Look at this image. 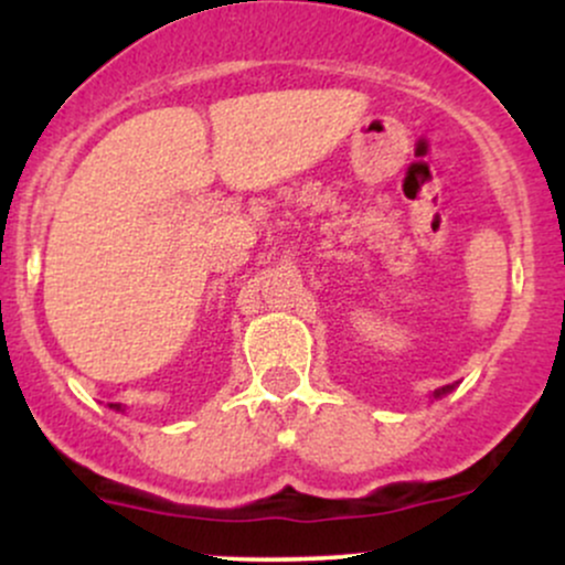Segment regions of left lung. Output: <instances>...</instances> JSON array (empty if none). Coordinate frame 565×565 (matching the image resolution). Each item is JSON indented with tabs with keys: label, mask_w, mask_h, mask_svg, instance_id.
<instances>
[{
	"label": "left lung",
	"mask_w": 565,
	"mask_h": 565,
	"mask_svg": "<svg viewBox=\"0 0 565 565\" xmlns=\"http://www.w3.org/2000/svg\"><path fill=\"white\" fill-rule=\"evenodd\" d=\"M449 391H451V385H446V387H440V391H436L433 395H436V398H440V395H446Z\"/></svg>",
	"instance_id": "left-lung-1"
}]
</instances>
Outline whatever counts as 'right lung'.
<instances>
[{"instance_id": "right-lung-1", "label": "right lung", "mask_w": 565, "mask_h": 565, "mask_svg": "<svg viewBox=\"0 0 565 565\" xmlns=\"http://www.w3.org/2000/svg\"><path fill=\"white\" fill-rule=\"evenodd\" d=\"M111 408H116V412H119V408H121V406H119V404H111Z\"/></svg>"}]
</instances>
